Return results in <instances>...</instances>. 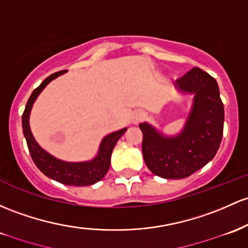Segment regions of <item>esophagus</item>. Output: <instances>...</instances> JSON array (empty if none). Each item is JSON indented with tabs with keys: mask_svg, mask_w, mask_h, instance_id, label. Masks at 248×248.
I'll list each match as a JSON object with an SVG mask.
<instances>
[{
	"mask_svg": "<svg viewBox=\"0 0 248 248\" xmlns=\"http://www.w3.org/2000/svg\"><path fill=\"white\" fill-rule=\"evenodd\" d=\"M145 118V113L142 110H137L134 114H133L132 118V124H138L139 122H141Z\"/></svg>",
	"mask_w": 248,
	"mask_h": 248,
	"instance_id": "34e87169",
	"label": "esophagus"
}]
</instances>
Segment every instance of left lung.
<instances>
[{
    "mask_svg": "<svg viewBox=\"0 0 248 248\" xmlns=\"http://www.w3.org/2000/svg\"><path fill=\"white\" fill-rule=\"evenodd\" d=\"M175 88L192 94V107L184 128L165 135L148 122L142 132V154L147 167L164 179H184L199 170L216 156L224 132L225 111L216 78L195 67L176 80Z\"/></svg>",
    "mask_w": 248,
    "mask_h": 248,
    "instance_id": "1",
    "label": "left lung"
}]
</instances>
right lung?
Here are the masks:
<instances>
[{
	"label": "right lung",
	"instance_id": "1",
	"mask_svg": "<svg viewBox=\"0 0 248 248\" xmlns=\"http://www.w3.org/2000/svg\"><path fill=\"white\" fill-rule=\"evenodd\" d=\"M62 74H64L63 70L48 76L31 93L22 115L23 135L26 138L32 161L46 176L63 185H67V186H89V185L96 184L107 174L110 166L111 152L127 128L120 129L118 132H113L106 135L100 143L96 156L89 161L68 162L60 160L49 154L48 152H46L32 137L31 126H29V116H31L32 105H34L35 100L37 99L41 92L46 88V86L50 81H53L54 78H59Z\"/></svg>",
	"mask_w": 248,
	"mask_h": 248
}]
</instances>
